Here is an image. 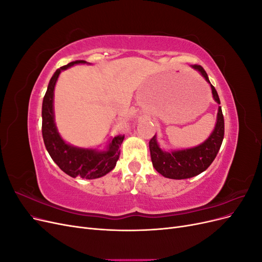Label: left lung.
Instances as JSON below:
<instances>
[{
    "mask_svg": "<svg viewBox=\"0 0 262 262\" xmlns=\"http://www.w3.org/2000/svg\"><path fill=\"white\" fill-rule=\"evenodd\" d=\"M207 81L212 90V96L217 104L221 101L214 86L211 84L209 76L201 66H192ZM224 138V117L222 108L219 106L215 126L203 143L190 148L165 150L157 142L156 134L149 141L150 158L154 168L162 176L170 179H187L199 175L207 169L216 157L219 149Z\"/></svg>",
    "mask_w": 262,
    "mask_h": 262,
    "instance_id": "8db88e82",
    "label": "left lung"
}]
</instances>
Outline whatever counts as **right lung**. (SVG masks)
<instances>
[{
    "label": "right lung",
    "instance_id": "1",
    "mask_svg": "<svg viewBox=\"0 0 262 262\" xmlns=\"http://www.w3.org/2000/svg\"><path fill=\"white\" fill-rule=\"evenodd\" d=\"M75 64H91L84 60H77L55 71L48 84L42 101V138L47 150L61 170L71 177L96 179L112 171L119 160L124 137L118 136L109 140L106 149L84 148L69 144L62 139L54 121L53 97L54 87L62 71Z\"/></svg>",
    "mask_w": 262,
    "mask_h": 262
}]
</instances>
